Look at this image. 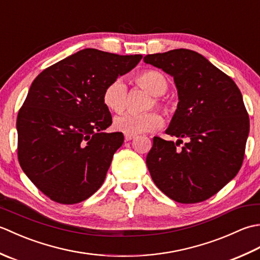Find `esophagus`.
I'll return each mask as SVG.
<instances>
[{"mask_svg": "<svg viewBox=\"0 0 260 260\" xmlns=\"http://www.w3.org/2000/svg\"><path fill=\"white\" fill-rule=\"evenodd\" d=\"M136 137V135H132V134H125V141L128 142V141H132L134 140Z\"/></svg>", "mask_w": 260, "mask_h": 260, "instance_id": "34e87169", "label": "esophagus"}]
</instances>
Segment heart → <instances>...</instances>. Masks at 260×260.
Here are the masks:
<instances>
[{"mask_svg":"<svg viewBox=\"0 0 260 260\" xmlns=\"http://www.w3.org/2000/svg\"><path fill=\"white\" fill-rule=\"evenodd\" d=\"M135 82L140 87L153 95V101L148 105V109L154 105L165 113L170 110V105L161 97L169 88L168 79L157 70L148 69L136 75ZM128 91L125 82L121 79H115L106 86L103 92V102L106 107L115 113H121L127 106ZM163 124V118L156 112H146L142 114L125 113L119 115L114 120L115 128L125 134L137 135L155 131Z\"/></svg>","mask_w":260,"mask_h":260,"instance_id":"heart-1","label":"heart"}]
</instances>
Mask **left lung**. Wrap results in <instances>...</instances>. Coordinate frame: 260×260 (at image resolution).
I'll list each match as a JSON object with an SVG mask.
<instances>
[{"mask_svg":"<svg viewBox=\"0 0 260 260\" xmlns=\"http://www.w3.org/2000/svg\"><path fill=\"white\" fill-rule=\"evenodd\" d=\"M144 62L172 76L179 96L165 131L179 140L154 137L146 157L152 180L176 202H202L233 180L244 161L249 116L241 92L229 76L187 49L147 54ZM181 138L188 142L179 150Z\"/></svg>","mask_w":260,"mask_h":260,"instance_id":"obj_1","label":"left lung"}]
</instances>
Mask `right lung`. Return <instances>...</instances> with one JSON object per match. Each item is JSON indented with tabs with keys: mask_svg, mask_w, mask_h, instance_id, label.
<instances>
[{
	"mask_svg": "<svg viewBox=\"0 0 260 260\" xmlns=\"http://www.w3.org/2000/svg\"><path fill=\"white\" fill-rule=\"evenodd\" d=\"M142 58L88 48L33 80L16 119L18 158L27 178L52 201L79 203L104 183L124 135L103 132L112 125L103 92Z\"/></svg>",
	"mask_w": 260,
	"mask_h": 260,
	"instance_id": "add662e5",
	"label": "right lung"
}]
</instances>
